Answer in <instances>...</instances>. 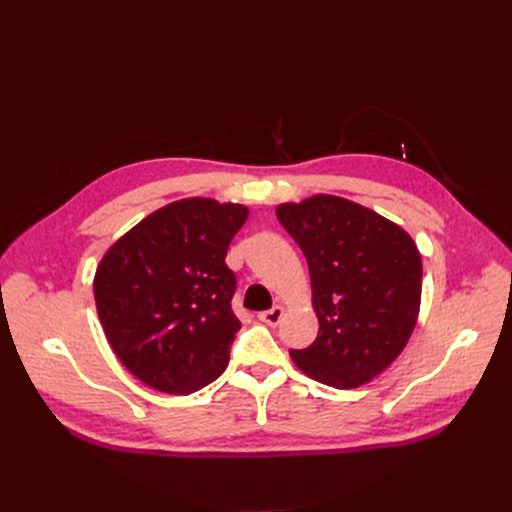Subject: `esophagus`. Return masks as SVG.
<instances>
[{
	"label": "esophagus",
	"mask_w": 512,
	"mask_h": 512,
	"mask_svg": "<svg viewBox=\"0 0 512 512\" xmlns=\"http://www.w3.org/2000/svg\"><path fill=\"white\" fill-rule=\"evenodd\" d=\"M282 318H284V307L282 305H275V307L267 309V312L258 314V320L269 324V327H277V324L282 322Z\"/></svg>",
	"instance_id": "esophagus-1"
}]
</instances>
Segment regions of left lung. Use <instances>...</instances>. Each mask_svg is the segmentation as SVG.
<instances>
[{"instance_id": "8db88e82", "label": "left lung", "mask_w": 512, "mask_h": 512, "mask_svg": "<svg viewBox=\"0 0 512 512\" xmlns=\"http://www.w3.org/2000/svg\"><path fill=\"white\" fill-rule=\"evenodd\" d=\"M275 215L305 254L320 322L312 346L290 350L294 365L333 389L367 384L414 331L423 286L416 243L376 211L329 194L284 203Z\"/></svg>"}]
</instances>
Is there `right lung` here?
<instances>
[{
  "label": "right lung",
  "mask_w": 512,
  "mask_h": 512,
  "mask_svg": "<svg viewBox=\"0 0 512 512\" xmlns=\"http://www.w3.org/2000/svg\"><path fill=\"white\" fill-rule=\"evenodd\" d=\"M243 205L185 198L153 211L100 260L94 294L108 344L132 374L168 395L218 378L241 329L237 277L224 262Z\"/></svg>",
  "instance_id": "add662e5"
}]
</instances>
